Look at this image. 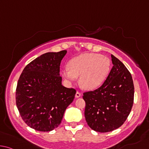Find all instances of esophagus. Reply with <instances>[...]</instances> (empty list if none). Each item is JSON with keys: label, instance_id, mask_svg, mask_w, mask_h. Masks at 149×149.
Segmentation results:
<instances>
[{"label": "esophagus", "instance_id": "34e87169", "mask_svg": "<svg viewBox=\"0 0 149 149\" xmlns=\"http://www.w3.org/2000/svg\"><path fill=\"white\" fill-rule=\"evenodd\" d=\"M80 96H81V93H80V92H77V93H76V95H75V97H77V98H79V97H80Z\"/></svg>", "mask_w": 149, "mask_h": 149}]
</instances>
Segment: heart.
<instances>
[{
    "label": "heart",
    "mask_w": 149,
    "mask_h": 149,
    "mask_svg": "<svg viewBox=\"0 0 149 149\" xmlns=\"http://www.w3.org/2000/svg\"><path fill=\"white\" fill-rule=\"evenodd\" d=\"M111 69L108 57L97 54H84L71 59L69 67L62 70L68 82H74L80 75V83L86 90H94L103 84Z\"/></svg>",
    "instance_id": "obj_1"
}]
</instances>
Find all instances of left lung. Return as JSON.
Segmentation results:
<instances>
[{
    "label": "left lung",
    "mask_w": 149,
    "mask_h": 149,
    "mask_svg": "<svg viewBox=\"0 0 149 149\" xmlns=\"http://www.w3.org/2000/svg\"><path fill=\"white\" fill-rule=\"evenodd\" d=\"M111 59L113 66L103 84L95 90L83 93L86 120L93 130L101 133L120 127L134 103V86L131 73L113 55Z\"/></svg>",
    "instance_id": "left-lung-1"
}]
</instances>
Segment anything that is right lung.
I'll return each instance as SVG.
<instances>
[{
  "label": "right lung",
  "instance_id": "obj_1",
  "mask_svg": "<svg viewBox=\"0 0 149 149\" xmlns=\"http://www.w3.org/2000/svg\"><path fill=\"white\" fill-rule=\"evenodd\" d=\"M66 50L44 54L26 66L18 80L15 101L20 116L31 128L49 132L61 124L76 90L61 84L60 63Z\"/></svg>",
  "mask_w": 149,
  "mask_h": 149
}]
</instances>
